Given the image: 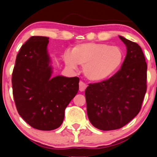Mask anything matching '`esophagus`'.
I'll return each mask as SVG.
<instances>
[{"instance_id": "esophagus-1", "label": "esophagus", "mask_w": 157, "mask_h": 157, "mask_svg": "<svg viewBox=\"0 0 157 157\" xmlns=\"http://www.w3.org/2000/svg\"><path fill=\"white\" fill-rule=\"evenodd\" d=\"M79 86H80V91L83 92V91H84L85 90H86V86H86V84L84 83V82L80 81V83H79Z\"/></svg>"}]
</instances>
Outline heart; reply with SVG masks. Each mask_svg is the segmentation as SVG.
<instances>
[{"instance_id":"obj_1","label":"heart","mask_w":157,"mask_h":157,"mask_svg":"<svg viewBox=\"0 0 157 157\" xmlns=\"http://www.w3.org/2000/svg\"><path fill=\"white\" fill-rule=\"evenodd\" d=\"M66 65L76 69L83 65L85 77L92 81H102L119 70L124 61V52L118 46L89 42L76 45L64 55Z\"/></svg>"}]
</instances>
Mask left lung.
<instances>
[{
  "label": "left lung",
  "mask_w": 157,
  "mask_h": 157,
  "mask_svg": "<svg viewBox=\"0 0 157 157\" xmlns=\"http://www.w3.org/2000/svg\"><path fill=\"white\" fill-rule=\"evenodd\" d=\"M127 47L121 69L108 80L90 83L85 90L90 121L102 131L122 128L140 112L147 92V65L141 48L119 36Z\"/></svg>",
  "instance_id": "obj_1"
}]
</instances>
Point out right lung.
I'll return each mask as SVG.
<instances>
[{
    "label": "right lung",
    "mask_w": 157,
    "mask_h": 157,
    "mask_svg": "<svg viewBox=\"0 0 157 157\" xmlns=\"http://www.w3.org/2000/svg\"><path fill=\"white\" fill-rule=\"evenodd\" d=\"M48 37L32 36L22 45L12 74L14 102L19 115L41 131L59 128L64 111L79 90L77 77H51Z\"/></svg>",
    "instance_id": "obj_1"
}]
</instances>
